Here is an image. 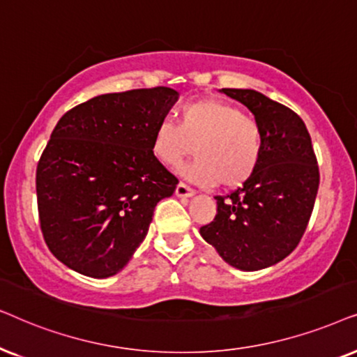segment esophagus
<instances>
[{"instance_id":"34e87169","label":"esophagus","mask_w":357,"mask_h":357,"mask_svg":"<svg viewBox=\"0 0 357 357\" xmlns=\"http://www.w3.org/2000/svg\"><path fill=\"white\" fill-rule=\"evenodd\" d=\"M194 194H196V192H194V189L188 188L184 183H179L178 186H176V196H178V197H183V199L184 197H192Z\"/></svg>"}]
</instances>
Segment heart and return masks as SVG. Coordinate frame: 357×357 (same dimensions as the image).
<instances>
[{
	"label": "heart",
	"mask_w": 357,
	"mask_h": 357,
	"mask_svg": "<svg viewBox=\"0 0 357 357\" xmlns=\"http://www.w3.org/2000/svg\"><path fill=\"white\" fill-rule=\"evenodd\" d=\"M156 160L176 168L196 151L184 176L201 186L222 183L236 188L248 181L263 153V134L253 117L240 107L218 99L186 104L179 112V126L168 119L156 123L151 135Z\"/></svg>",
	"instance_id": "b5f03b06"
}]
</instances>
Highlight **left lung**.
<instances>
[{"label":"left lung","mask_w":357,"mask_h":357,"mask_svg":"<svg viewBox=\"0 0 357 357\" xmlns=\"http://www.w3.org/2000/svg\"><path fill=\"white\" fill-rule=\"evenodd\" d=\"M220 93L250 109L263 134L258 168L243 186L217 196V215L201 236L240 271H259L296 250L315 204L320 173L305 123L255 89Z\"/></svg>","instance_id":"obj_1"}]
</instances>
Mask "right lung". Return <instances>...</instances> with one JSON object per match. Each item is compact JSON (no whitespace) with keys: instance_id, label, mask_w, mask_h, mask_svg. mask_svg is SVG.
I'll list each match as a JSON object with an SVG mask.
<instances>
[{"instance_id":"1","label":"right lung","mask_w":357,"mask_h":357,"mask_svg":"<svg viewBox=\"0 0 357 357\" xmlns=\"http://www.w3.org/2000/svg\"><path fill=\"white\" fill-rule=\"evenodd\" d=\"M178 91L158 86L101 94L63 114L36 174L40 228L49 250L76 273H121L149 234L178 179L151 151L155 126Z\"/></svg>"}]
</instances>
